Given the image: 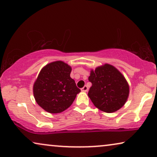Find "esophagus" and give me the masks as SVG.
Returning <instances> with one entry per match:
<instances>
[{
  "label": "esophagus",
  "mask_w": 157,
  "mask_h": 157,
  "mask_svg": "<svg viewBox=\"0 0 157 157\" xmlns=\"http://www.w3.org/2000/svg\"><path fill=\"white\" fill-rule=\"evenodd\" d=\"M81 90H82V92H87V90H88V87H87V86H84V87H82V89H81Z\"/></svg>",
  "instance_id": "obj_1"
}]
</instances>
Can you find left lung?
<instances>
[{"mask_svg": "<svg viewBox=\"0 0 157 157\" xmlns=\"http://www.w3.org/2000/svg\"><path fill=\"white\" fill-rule=\"evenodd\" d=\"M88 79L92 83L88 96L101 111L114 112L127 101L129 85L123 75L114 66L105 64L92 70Z\"/></svg>", "mask_w": 157, "mask_h": 157, "instance_id": "1", "label": "left lung"}]
</instances>
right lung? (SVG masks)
Listing matches in <instances>:
<instances>
[{
	"label": "right lung",
	"instance_id": "right-lung-1",
	"mask_svg": "<svg viewBox=\"0 0 157 157\" xmlns=\"http://www.w3.org/2000/svg\"><path fill=\"white\" fill-rule=\"evenodd\" d=\"M72 68L56 61L42 68L33 85L35 100L46 112L60 113L70 107L80 90L70 78Z\"/></svg>",
	"mask_w": 157,
	"mask_h": 157
}]
</instances>
